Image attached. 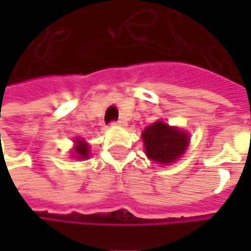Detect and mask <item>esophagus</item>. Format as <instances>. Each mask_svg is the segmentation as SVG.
<instances>
[{
  "instance_id": "34e87169",
  "label": "esophagus",
  "mask_w": 251,
  "mask_h": 251,
  "mask_svg": "<svg viewBox=\"0 0 251 251\" xmlns=\"http://www.w3.org/2000/svg\"><path fill=\"white\" fill-rule=\"evenodd\" d=\"M112 125L113 126H125L126 121L124 119V118H121L119 121H113V122H112Z\"/></svg>"
}]
</instances>
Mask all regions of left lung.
<instances>
[{
    "instance_id": "1",
    "label": "left lung",
    "mask_w": 251,
    "mask_h": 251,
    "mask_svg": "<svg viewBox=\"0 0 251 251\" xmlns=\"http://www.w3.org/2000/svg\"><path fill=\"white\" fill-rule=\"evenodd\" d=\"M142 139L147 155L160 164L173 163L184 152L189 144L187 133L163 122L148 126L142 132Z\"/></svg>"
}]
</instances>
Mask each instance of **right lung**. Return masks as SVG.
<instances>
[{
  "label": "right lung",
  "mask_w": 251,
  "mask_h": 251,
  "mask_svg": "<svg viewBox=\"0 0 251 251\" xmlns=\"http://www.w3.org/2000/svg\"><path fill=\"white\" fill-rule=\"evenodd\" d=\"M75 147V152H76V158H87L88 157V147L87 144H82L81 141H76Z\"/></svg>",
  "instance_id": "add662e5"
}]
</instances>
